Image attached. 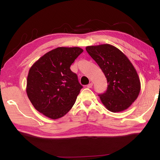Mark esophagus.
I'll use <instances>...</instances> for the list:
<instances>
[{
  "label": "esophagus",
  "instance_id": "1",
  "mask_svg": "<svg viewBox=\"0 0 160 160\" xmlns=\"http://www.w3.org/2000/svg\"><path fill=\"white\" fill-rule=\"evenodd\" d=\"M92 85H93L92 82H90V83H89L88 85H87V87H88V88H92Z\"/></svg>",
  "mask_w": 160,
  "mask_h": 160
}]
</instances>
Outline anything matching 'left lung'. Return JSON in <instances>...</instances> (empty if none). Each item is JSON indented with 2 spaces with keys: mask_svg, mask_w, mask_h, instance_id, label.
I'll return each instance as SVG.
<instances>
[{
  "mask_svg": "<svg viewBox=\"0 0 160 160\" xmlns=\"http://www.w3.org/2000/svg\"><path fill=\"white\" fill-rule=\"evenodd\" d=\"M107 78V91L99 94L101 102L112 112L126 110L138 98L140 81L136 70L128 57L109 44L88 46L86 48Z\"/></svg>",
  "mask_w": 160,
  "mask_h": 160,
  "instance_id": "left-lung-1",
  "label": "left lung"
}]
</instances>
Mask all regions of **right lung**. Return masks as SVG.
I'll return each mask as SVG.
<instances>
[{
	"label": "right lung",
	"mask_w": 160,
	"mask_h": 160,
	"mask_svg": "<svg viewBox=\"0 0 160 160\" xmlns=\"http://www.w3.org/2000/svg\"><path fill=\"white\" fill-rule=\"evenodd\" d=\"M83 51L80 47H58L31 66L26 92L38 112L51 119L63 117L71 109L82 86L70 69Z\"/></svg>",
	"instance_id": "1"
}]
</instances>
